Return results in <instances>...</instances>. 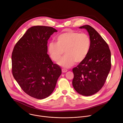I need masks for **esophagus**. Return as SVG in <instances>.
Here are the masks:
<instances>
[{
	"mask_svg": "<svg viewBox=\"0 0 123 123\" xmlns=\"http://www.w3.org/2000/svg\"><path fill=\"white\" fill-rule=\"evenodd\" d=\"M62 73H66L67 72V70L66 69H62Z\"/></svg>",
	"mask_w": 123,
	"mask_h": 123,
	"instance_id": "34e87169",
	"label": "esophagus"
}]
</instances>
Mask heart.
Wrapping results in <instances>:
<instances>
[{
  "instance_id": "b5f03b06",
  "label": "heart",
  "mask_w": 123,
  "mask_h": 123,
  "mask_svg": "<svg viewBox=\"0 0 123 123\" xmlns=\"http://www.w3.org/2000/svg\"><path fill=\"white\" fill-rule=\"evenodd\" d=\"M91 45V38L87 34L68 31L60 34L57 38V42L49 43L47 49L51 59L55 62L60 59L65 50L66 54L58 64L62 67L68 68L73 66L75 61L80 62L86 58Z\"/></svg>"
}]
</instances>
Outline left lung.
<instances>
[{"label":"left lung","mask_w":123,"mask_h":123,"mask_svg":"<svg viewBox=\"0 0 123 123\" xmlns=\"http://www.w3.org/2000/svg\"><path fill=\"white\" fill-rule=\"evenodd\" d=\"M87 31L91 40L86 58L73 69V86L79 94L92 95L104 86L110 71L111 52L107 43L92 27L85 25L79 28Z\"/></svg>","instance_id":"left-lung-1"}]
</instances>
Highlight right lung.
Instances as JSON below:
<instances>
[{
    "label": "right lung",
    "mask_w": 123,
    "mask_h": 123,
    "mask_svg": "<svg viewBox=\"0 0 123 123\" xmlns=\"http://www.w3.org/2000/svg\"><path fill=\"white\" fill-rule=\"evenodd\" d=\"M57 31L51 27L29 28L15 45L12 53L13 76L23 91L43 99L53 92L62 71L47 54V40Z\"/></svg>",
    "instance_id": "1"
}]
</instances>
